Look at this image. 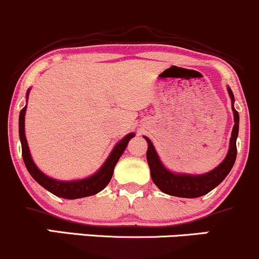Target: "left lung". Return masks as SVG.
Here are the masks:
<instances>
[{
    "label": "left lung",
    "instance_id": "1",
    "mask_svg": "<svg viewBox=\"0 0 259 259\" xmlns=\"http://www.w3.org/2000/svg\"><path fill=\"white\" fill-rule=\"evenodd\" d=\"M230 98H231L232 112H234V127H232L231 138H230L229 151L226 153V157L224 158L219 166L215 167L211 171L203 173V175H188V173H178L169 171L160 160L157 151L153 146L151 140L146 136H144L147 143L146 158L149 163L150 172L153 183L158 187L161 192L166 193L168 195L180 198H198L201 195H205L210 190L218 187L226 178L231 171L236 161L237 149H236V140L238 136V124H240V116L238 112L235 109V97L231 88L227 87Z\"/></svg>",
    "mask_w": 259,
    "mask_h": 259
}]
</instances>
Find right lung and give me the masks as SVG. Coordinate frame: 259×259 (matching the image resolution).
<instances>
[{
  "label": "right lung",
  "mask_w": 259,
  "mask_h": 259,
  "mask_svg": "<svg viewBox=\"0 0 259 259\" xmlns=\"http://www.w3.org/2000/svg\"><path fill=\"white\" fill-rule=\"evenodd\" d=\"M29 92L30 88H28L27 96H25L27 102L28 97H29ZM25 110H27V106H25L23 109L21 110V113H19V139H21L22 156H23L24 164L25 167H27L28 172L30 173V176H32L34 180L38 182L41 187H44L45 189L49 190V192L53 193L54 195L60 198L78 199L90 197V195L97 194L101 190L106 188L108 183L112 180L116 162L119 161L120 156L123 155V152L125 151V149H126L127 143L130 141V139H133L135 136L134 133H130V134L125 135L119 143H116L115 146L113 147L112 152L108 156L107 160L104 161L103 164H102L101 168H99L96 173H93L92 176H90V177L73 181L55 180V178H51L49 176L45 175L44 172H41L40 169L36 167V164L34 163L24 132Z\"/></svg>",
  "instance_id": "obj_1"
}]
</instances>
